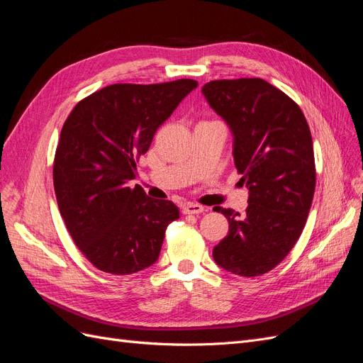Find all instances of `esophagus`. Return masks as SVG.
Returning <instances> with one entry per match:
<instances>
[{
	"mask_svg": "<svg viewBox=\"0 0 363 363\" xmlns=\"http://www.w3.org/2000/svg\"><path fill=\"white\" fill-rule=\"evenodd\" d=\"M182 212L184 215H199V213L204 212V207L201 204H199V203H186L182 207Z\"/></svg>",
	"mask_w": 363,
	"mask_h": 363,
	"instance_id": "1",
	"label": "esophagus"
}]
</instances>
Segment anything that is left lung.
<instances>
[{
	"mask_svg": "<svg viewBox=\"0 0 363 363\" xmlns=\"http://www.w3.org/2000/svg\"><path fill=\"white\" fill-rule=\"evenodd\" d=\"M201 92L232 131L235 167L248 189L245 213L213 207L230 224L213 259L236 276H262L289 255L306 225L316 180L311 130L298 104L262 79L213 80Z\"/></svg>",
	"mask_w": 363,
	"mask_h": 363,
	"instance_id": "obj_1",
	"label": "left lung"
}]
</instances>
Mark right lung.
<instances>
[{"instance_id": "obj_1", "label": "right lung", "mask_w": 363, "mask_h": 363, "mask_svg": "<svg viewBox=\"0 0 363 363\" xmlns=\"http://www.w3.org/2000/svg\"><path fill=\"white\" fill-rule=\"evenodd\" d=\"M196 86L191 79L111 84L86 96L65 121L54 191L74 244L100 271L128 276L157 262L179 207L150 199L130 180L157 128Z\"/></svg>"}]
</instances>
